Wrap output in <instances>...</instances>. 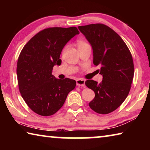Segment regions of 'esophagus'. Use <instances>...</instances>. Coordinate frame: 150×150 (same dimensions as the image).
<instances>
[{
	"instance_id": "34e87169",
	"label": "esophagus",
	"mask_w": 150,
	"mask_h": 150,
	"mask_svg": "<svg viewBox=\"0 0 150 150\" xmlns=\"http://www.w3.org/2000/svg\"><path fill=\"white\" fill-rule=\"evenodd\" d=\"M76 83H77V85L79 87H84L85 81L83 79H78L76 81Z\"/></svg>"
}]
</instances>
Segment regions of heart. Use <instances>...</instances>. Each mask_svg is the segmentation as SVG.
Listing matches in <instances>:
<instances>
[{"mask_svg": "<svg viewBox=\"0 0 150 150\" xmlns=\"http://www.w3.org/2000/svg\"><path fill=\"white\" fill-rule=\"evenodd\" d=\"M88 45V44L87 42L85 41H83V40H79V41L77 42V45L78 47V49H79V48H81V47H83L85 46H87V45ZM65 50H66V48H65V49L63 50V52H65Z\"/></svg>", "mask_w": 150, "mask_h": 150, "instance_id": "obj_1", "label": "heart"}]
</instances>
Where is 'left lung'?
I'll list each match as a JSON object with an SVG mask.
<instances>
[{
  "mask_svg": "<svg viewBox=\"0 0 150 150\" xmlns=\"http://www.w3.org/2000/svg\"><path fill=\"white\" fill-rule=\"evenodd\" d=\"M78 28L92 46L93 63L100 66L103 75L100 83L85 81L95 94L88 105L96 112L106 115L118 108L130 92L134 73L132 56L120 35L106 25L92 24Z\"/></svg>",
  "mask_w": 150,
  "mask_h": 150,
  "instance_id": "1",
  "label": "left lung"
}]
</instances>
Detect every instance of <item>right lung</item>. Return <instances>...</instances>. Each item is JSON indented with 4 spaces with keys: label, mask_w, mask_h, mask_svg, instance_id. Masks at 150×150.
Returning a JSON list of instances; mask_svg holds the SVG:
<instances>
[{
    "label": "right lung",
    "mask_w": 150,
    "mask_h": 150,
    "mask_svg": "<svg viewBox=\"0 0 150 150\" xmlns=\"http://www.w3.org/2000/svg\"><path fill=\"white\" fill-rule=\"evenodd\" d=\"M79 34L76 27L48 28L32 37L20 52L16 68L19 91L27 105L38 115H54L75 88V80L58 79L52 70L62 63L59 57L65 44Z\"/></svg>",
    "instance_id": "right-lung-1"
}]
</instances>
